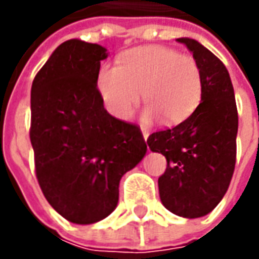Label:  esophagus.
I'll use <instances>...</instances> for the list:
<instances>
[{
  "label": "esophagus",
  "mask_w": 259,
  "mask_h": 259,
  "mask_svg": "<svg viewBox=\"0 0 259 259\" xmlns=\"http://www.w3.org/2000/svg\"><path fill=\"white\" fill-rule=\"evenodd\" d=\"M141 133H143V137H144V140L147 141V138H148V135H150V133L145 130V128H141Z\"/></svg>",
  "instance_id": "1"
}]
</instances>
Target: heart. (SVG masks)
Returning <instances> with one entry per match:
<instances>
[{"label": "heart", "instance_id": "b5f03b06", "mask_svg": "<svg viewBox=\"0 0 259 259\" xmlns=\"http://www.w3.org/2000/svg\"><path fill=\"white\" fill-rule=\"evenodd\" d=\"M96 86L105 108L115 118L126 119L143 92L147 105L143 118H160L167 125L187 119L200 104L203 92L197 60L163 46L138 47L126 52L119 66H102Z\"/></svg>", "mask_w": 259, "mask_h": 259}]
</instances>
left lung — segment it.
<instances>
[{"label": "left lung", "instance_id": "1", "mask_svg": "<svg viewBox=\"0 0 259 259\" xmlns=\"http://www.w3.org/2000/svg\"><path fill=\"white\" fill-rule=\"evenodd\" d=\"M193 53L202 70V102L183 122L148 137L167 168L158 179L161 203L182 218L210 213L226 193L236 161L238 111L225 65L193 38H177Z\"/></svg>", "mask_w": 259, "mask_h": 259}]
</instances>
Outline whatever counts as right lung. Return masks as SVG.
<instances>
[{
  "label": "right lung",
  "instance_id": "obj_1",
  "mask_svg": "<svg viewBox=\"0 0 259 259\" xmlns=\"http://www.w3.org/2000/svg\"><path fill=\"white\" fill-rule=\"evenodd\" d=\"M106 49L77 38L59 46L31 86L30 140L41 192L69 222L114 212L119 180L147 153L140 126L108 114L96 79Z\"/></svg>",
  "mask_w": 259,
  "mask_h": 259
}]
</instances>
